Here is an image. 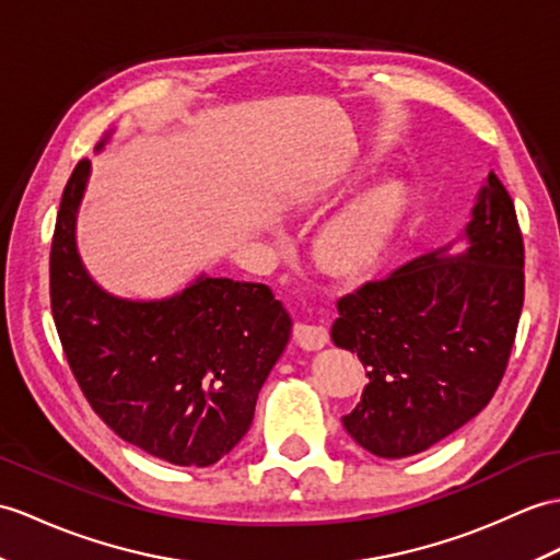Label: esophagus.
I'll return each instance as SVG.
<instances>
[{
	"label": "esophagus",
	"mask_w": 560,
	"mask_h": 560,
	"mask_svg": "<svg viewBox=\"0 0 560 560\" xmlns=\"http://www.w3.org/2000/svg\"><path fill=\"white\" fill-rule=\"evenodd\" d=\"M295 341L301 348L305 350H319L327 346L329 341V331L324 324H305V322H298L295 329H293Z\"/></svg>",
	"instance_id": "obj_1"
}]
</instances>
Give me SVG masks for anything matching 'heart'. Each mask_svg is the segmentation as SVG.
<instances>
[{"mask_svg": "<svg viewBox=\"0 0 560 560\" xmlns=\"http://www.w3.org/2000/svg\"><path fill=\"white\" fill-rule=\"evenodd\" d=\"M398 214L396 195L380 190L348 207L324 229L319 257L334 275L350 277L370 269L382 255Z\"/></svg>", "mask_w": 560, "mask_h": 560, "instance_id": "obj_1", "label": "heart"}]
</instances>
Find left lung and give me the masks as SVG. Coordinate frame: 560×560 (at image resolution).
I'll return each instance as SVG.
<instances>
[{
  "mask_svg": "<svg viewBox=\"0 0 560 560\" xmlns=\"http://www.w3.org/2000/svg\"><path fill=\"white\" fill-rule=\"evenodd\" d=\"M458 257L422 255L339 301L331 339L370 382L346 432L380 458H406L487 408L503 380L525 301V245L499 176L465 229Z\"/></svg>",
  "mask_w": 560,
  "mask_h": 560,
  "instance_id": "1",
  "label": "left lung"
}]
</instances>
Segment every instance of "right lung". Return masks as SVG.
I'll return each instance as SVG.
<instances>
[{"label": "right lung", "instance_id": "right-lung-1", "mask_svg": "<svg viewBox=\"0 0 560 560\" xmlns=\"http://www.w3.org/2000/svg\"><path fill=\"white\" fill-rule=\"evenodd\" d=\"M88 174L81 160L49 250L63 355L90 408L128 444L174 465H212L250 429L259 388L289 341V312L265 283L212 277L150 303L102 291L73 236Z\"/></svg>", "mask_w": 560, "mask_h": 560}]
</instances>
